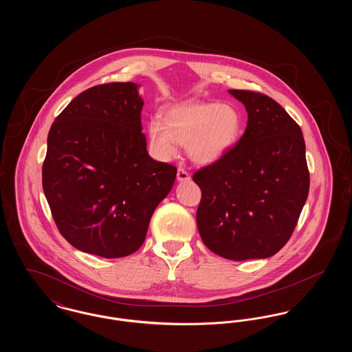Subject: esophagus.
Segmentation results:
<instances>
[{
	"instance_id": "esophagus-1",
	"label": "esophagus",
	"mask_w": 352,
	"mask_h": 352,
	"mask_svg": "<svg viewBox=\"0 0 352 352\" xmlns=\"http://www.w3.org/2000/svg\"><path fill=\"white\" fill-rule=\"evenodd\" d=\"M177 179H178L179 182L190 181V174H188L184 168H178V173H177Z\"/></svg>"
}]
</instances>
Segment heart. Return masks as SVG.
Here are the masks:
<instances>
[{
	"label": "heart",
	"mask_w": 352,
	"mask_h": 352,
	"mask_svg": "<svg viewBox=\"0 0 352 352\" xmlns=\"http://www.w3.org/2000/svg\"><path fill=\"white\" fill-rule=\"evenodd\" d=\"M162 121L149 122V140L154 154L168 161L186 145L188 157L199 165L218 162L239 142L244 120L232 104L187 101L162 112Z\"/></svg>",
	"instance_id": "1"
}]
</instances>
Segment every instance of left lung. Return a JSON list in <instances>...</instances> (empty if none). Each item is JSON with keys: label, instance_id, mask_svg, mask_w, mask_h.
<instances>
[{"label": "left lung", "instance_id": "1", "mask_svg": "<svg viewBox=\"0 0 352 352\" xmlns=\"http://www.w3.org/2000/svg\"><path fill=\"white\" fill-rule=\"evenodd\" d=\"M228 92L244 104L248 122L231 151L192 175L201 190L197 224L206 247L224 258H267L287 243L307 199L305 140L277 101Z\"/></svg>", "mask_w": 352, "mask_h": 352}]
</instances>
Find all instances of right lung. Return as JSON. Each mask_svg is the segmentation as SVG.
I'll use <instances>...</instances> for the list:
<instances>
[{
    "label": "right lung",
    "mask_w": 352,
    "mask_h": 352,
    "mask_svg": "<svg viewBox=\"0 0 352 352\" xmlns=\"http://www.w3.org/2000/svg\"><path fill=\"white\" fill-rule=\"evenodd\" d=\"M138 85H95L55 118L42 184L62 236L79 251L116 258L137 251L177 168L154 161L141 126Z\"/></svg>",
    "instance_id": "obj_1"
}]
</instances>
